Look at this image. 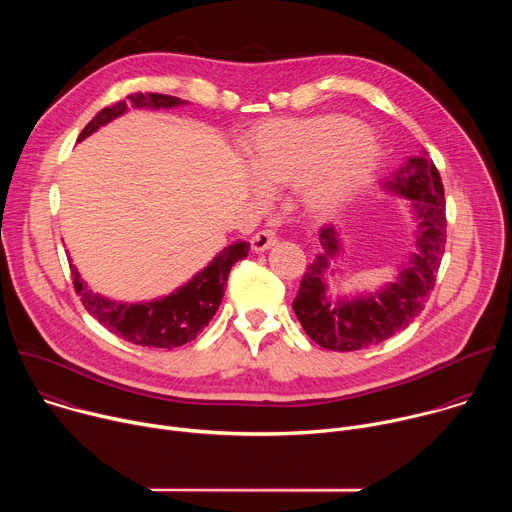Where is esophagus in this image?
<instances>
[{
    "label": "esophagus",
    "instance_id": "34e87169",
    "mask_svg": "<svg viewBox=\"0 0 512 512\" xmlns=\"http://www.w3.org/2000/svg\"><path fill=\"white\" fill-rule=\"evenodd\" d=\"M275 243H277V235H275V231H271V229H263V231H259V233H255V235H253V239H251V249H253V251H257V253H261V251L271 249Z\"/></svg>",
    "mask_w": 512,
    "mask_h": 512
}]
</instances>
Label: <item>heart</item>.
I'll return each mask as SVG.
<instances>
[{
    "instance_id": "b5f03b06",
    "label": "heart",
    "mask_w": 512,
    "mask_h": 512,
    "mask_svg": "<svg viewBox=\"0 0 512 512\" xmlns=\"http://www.w3.org/2000/svg\"><path fill=\"white\" fill-rule=\"evenodd\" d=\"M249 168L263 188L300 184L304 206L330 214L379 166L375 135L346 115L277 119L259 125L249 139Z\"/></svg>"
}]
</instances>
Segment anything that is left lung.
Instances as JSON below:
<instances>
[{"label":"left lung","mask_w":512,"mask_h":512,"mask_svg":"<svg viewBox=\"0 0 512 512\" xmlns=\"http://www.w3.org/2000/svg\"><path fill=\"white\" fill-rule=\"evenodd\" d=\"M383 188L411 200L419 223L417 253H413L411 263L401 269L397 283L367 298L338 300L332 304L326 298L324 277L330 269V261L340 253V241L334 227H322V253L308 265L294 300V312L302 328L322 348L350 352L391 338L421 314L433 291L446 247L442 176L423 152L421 156L409 158L405 166L383 182Z\"/></svg>","instance_id":"8db88e82"}]
</instances>
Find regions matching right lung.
I'll return each mask as SVG.
<instances>
[{
  "mask_svg": "<svg viewBox=\"0 0 512 512\" xmlns=\"http://www.w3.org/2000/svg\"><path fill=\"white\" fill-rule=\"evenodd\" d=\"M133 107H150V109H170L184 105L178 97L162 93H131L127 103L119 101L113 107L101 109L91 123L81 131L77 141H83L101 125L123 115L127 105ZM249 253V243L239 241L218 253L208 267L196 273L186 285L176 289L174 294L154 300L148 304H117L99 294H93L89 285L81 279L79 271L70 265L72 283L81 296L85 310L97 318L109 332L119 338L150 348H176L194 340L198 332L212 320L218 306L223 302L227 279L231 267L245 259Z\"/></svg>",
  "mask_w": 512,
  "mask_h": 512,
  "instance_id": "obj_1",
  "label": "right lung"
}]
</instances>
